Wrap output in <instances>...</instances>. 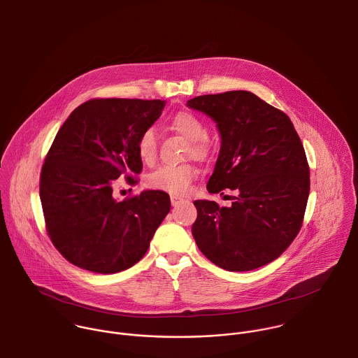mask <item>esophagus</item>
<instances>
[{"instance_id": "1", "label": "esophagus", "mask_w": 358, "mask_h": 358, "mask_svg": "<svg viewBox=\"0 0 358 358\" xmlns=\"http://www.w3.org/2000/svg\"><path fill=\"white\" fill-rule=\"evenodd\" d=\"M170 199H171V205H173V206H176L180 201H182V198H180V196H177V195H171Z\"/></svg>"}]
</instances>
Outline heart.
Segmentation results:
<instances>
[{
  "label": "heart",
  "instance_id": "b5f03b06",
  "mask_svg": "<svg viewBox=\"0 0 358 358\" xmlns=\"http://www.w3.org/2000/svg\"><path fill=\"white\" fill-rule=\"evenodd\" d=\"M169 125L173 131L188 141L187 156L196 160H205L209 156L210 143L206 138V125L198 115L189 111H178L170 118ZM136 153L146 164H152L156 160L157 136L152 127L145 128L139 134L136 139ZM195 177L196 170L189 163L163 164L148 176L146 182L153 189L170 194H182L189 188Z\"/></svg>",
  "mask_w": 358,
  "mask_h": 358
}]
</instances>
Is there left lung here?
I'll return each instance as SVG.
<instances>
[{"instance_id": "1", "label": "left lung", "mask_w": 358, "mask_h": 358, "mask_svg": "<svg viewBox=\"0 0 358 358\" xmlns=\"http://www.w3.org/2000/svg\"><path fill=\"white\" fill-rule=\"evenodd\" d=\"M187 106L209 115L222 136L208 191L237 192L229 208L194 202L198 248L230 272L275 261L297 237L310 195V167L293 122L247 90L198 96Z\"/></svg>"}]
</instances>
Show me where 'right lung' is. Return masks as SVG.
<instances>
[{
    "mask_svg": "<svg viewBox=\"0 0 358 358\" xmlns=\"http://www.w3.org/2000/svg\"><path fill=\"white\" fill-rule=\"evenodd\" d=\"M166 101L92 99L78 106L57 132L40 174L47 234L72 265L117 273L146 254L170 212L164 191H143L118 202L113 184L142 171L139 134L160 117Z\"/></svg>",
    "mask_w": 358,
    "mask_h": 358,
    "instance_id": "add662e5",
    "label": "right lung"
}]
</instances>
